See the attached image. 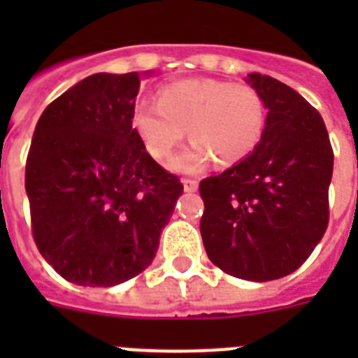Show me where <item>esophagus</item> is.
<instances>
[{
	"label": "esophagus",
	"instance_id": "1",
	"mask_svg": "<svg viewBox=\"0 0 358 358\" xmlns=\"http://www.w3.org/2000/svg\"><path fill=\"white\" fill-rule=\"evenodd\" d=\"M182 186H185V192H197L199 188V182L195 179H182Z\"/></svg>",
	"mask_w": 358,
	"mask_h": 358
}]
</instances>
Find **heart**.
Returning a JSON list of instances; mask_svg holds the SVG:
<instances>
[{
    "mask_svg": "<svg viewBox=\"0 0 358 358\" xmlns=\"http://www.w3.org/2000/svg\"><path fill=\"white\" fill-rule=\"evenodd\" d=\"M131 122L148 154L157 161L172 156L188 129L194 143L177 154L170 166L195 173L211 159L229 166L252 154L264 138L267 110L252 85L189 78L164 85L157 102L138 100Z\"/></svg>",
    "mask_w": 358,
    "mask_h": 358,
    "instance_id": "obj_1",
    "label": "heart"
}]
</instances>
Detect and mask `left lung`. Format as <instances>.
Masks as SVG:
<instances>
[{"mask_svg": "<svg viewBox=\"0 0 358 358\" xmlns=\"http://www.w3.org/2000/svg\"><path fill=\"white\" fill-rule=\"evenodd\" d=\"M267 122L260 145L202 179L201 235L224 273L271 281L301 267L328 227L334 150L317 109L283 82L251 73Z\"/></svg>", "mask_w": 358, "mask_h": 358, "instance_id": "1", "label": "left lung"}]
</instances>
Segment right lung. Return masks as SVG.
Here are the masks:
<instances>
[{
	"mask_svg": "<svg viewBox=\"0 0 358 358\" xmlns=\"http://www.w3.org/2000/svg\"><path fill=\"white\" fill-rule=\"evenodd\" d=\"M140 73H94L50 103L34 131L24 188L31 235L64 280L113 287L159 248L182 194L132 129Z\"/></svg>",
	"mask_w": 358,
	"mask_h": 358,
	"instance_id": "1",
	"label": "right lung"
}]
</instances>
